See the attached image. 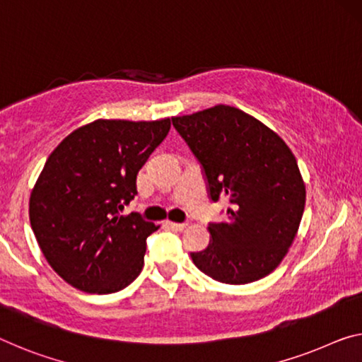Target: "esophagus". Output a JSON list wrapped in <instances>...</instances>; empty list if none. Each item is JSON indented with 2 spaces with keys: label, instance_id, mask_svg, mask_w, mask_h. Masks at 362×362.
<instances>
[{
  "label": "esophagus",
  "instance_id": "1",
  "mask_svg": "<svg viewBox=\"0 0 362 362\" xmlns=\"http://www.w3.org/2000/svg\"><path fill=\"white\" fill-rule=\"evenodd\" d=\"M166 225H168L170 228H173V230H176V231L186 230V226H187V223H176V221H166Z\"/></svg>",
  "mask_w": 362,
  "mask_h": 362
}]
</instances>
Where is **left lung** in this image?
<instances>
[{
  "label": "left lung",
  "instance_id": "8db88e82",
  "mask_svg": "<svg viewBox=\"0 0 362 362\" xmlns=\"http://www.w3.org/2000/svg\"><path fill=\"white\" fill-rule=\"evenodd\" d=\"M171 121L202 165L210 199L231 204L226 221L209 225L212 243L192 252V262L228 285L272 274L296 238L305 205L290 147L254 116L228 105Z\"/></svg>",
  "mask_w": 362,
  "mask_h": 362
}]
</instances>
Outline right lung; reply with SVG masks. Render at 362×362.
I'll use <instances>...</instances> for the list:
<instances>
[{"label": "right lung", "mask_w": 362, "mask_h": 362, "mask_svg": "<svg viewBox=\"0 0 362 362\" xmlns=\"http://www.w3.org/2000/svg\"><path fill=\"white\" fill-rule=\"evenodd\" d=\"M170 127V118L97 119L49 153L30 192L29 216L47 262L71 286L110 294L141 274L146 239L158 226L137 212H119Z\"/></svg>", "instance_id": "1"}]
</instances>
